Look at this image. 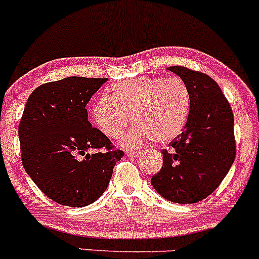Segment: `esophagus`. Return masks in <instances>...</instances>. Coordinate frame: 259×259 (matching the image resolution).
I'll return each mask as SVG.
<instances>
[{"label":"esophagus","mask_w":259,"mask_h":259,"mask_svg":"<svg viewBox=\"0 0 259 259\" xmlns=\"http://www.w3.org/2000/svg\"><path fill=\"white\" fill-rule=\"evenodd\" d=\"M140 154H141L140 151H126V156L129 157H138Z\"/></svg>","instance_id":"obj_1"}]
</instances>
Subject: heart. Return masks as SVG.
<instances>
[{
  "label": "heart",
  "mask_w": 259,
  "mask_h": 259,
  "mask_svg": "<svg viewBox=\"0 0 259 259\" xmlns=\"http://www.w3.org/2000/svg\"><path fill=\"white\" fill-rule=\"evenodd\" d=\"M190 112V94L183 80L138 78L118 82L112 97L95 101L91 115L107 138L119 139L129 125L136 124L124 138L126 146L136 147L148 139L157 144L173 140L185 126Z\"/></svg>",
  "instance_id": "1"
}]
</instances>
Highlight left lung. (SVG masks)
Returning a JSON list of instances; mask_svg holds the SVG:
<instances>
[{
	"instance_id": "8db88e82",
	"label": "left lung",
	"mask_w": 259,
	"mask_h": 259,
	"mask_svg": "<svg viewBox=\"0 0 259 259\" xmlns=\"http://www.w3.org/2000/svg\"><path fill=\"white\" fill-rule=\"evenodd\" d=\"M185 82L190 112L183 133L163 150V165L151 179L156 191L174 203L208 197L221 185L236 156L234 114L221 88L207 74L173 65Z\"/></svg>"
}]
</instances>
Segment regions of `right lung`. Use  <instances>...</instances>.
Wrapping results in <instances>:
<instances>
[{
	"mask_svg": "<svg viewBox=\"0 0 259 259\" xmlns=\"http://www.w3.org/2000/svg\"><path fill=\"white\" fill-rule=\"evenodd\" d=\"M107 81L69 76L29 96L19 123L23 167L49 198L85 207L106 191L124 152L88 119L86 105Z\"/></svg>",
	"mask_w": 259,
	"mask_h": 259,
	"instance_id": "right-lung-1",
	"label": "right lung"
}]
</instances>
